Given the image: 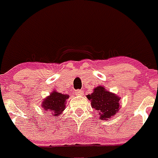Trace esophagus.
I'll use <instances>...</instances> for the list:
<instances>
[{"instance_id": "obj_1", "label": "esophagus", "mask_w": 158, "mask_h": 158, "mask_svg": "<svg viewBox=\"0 0 158 158\" xmlns=\"http://www.w3.org/2000/svg\"><path fill=\"white\" fill-rule=\"evenodd\" d=\"M76 93H77V96H81V95L83 94L81 90H77V91H76Z\"/></svg>"}]
</instances>
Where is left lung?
Masks as SVG:
<instances>
[{"mask_svg":"<svg viewBox=\"0 0 158 158\" xmlns=\"http://www.w3.org/2000/svg\"><path fill=\"white\" fill-rule=\"evenodd\" d=\"M91 101L92 107L98 112L100 119L108 121L118 112L120 105V97L105 88V86H98L93 89L92 94L86 96Z\"/></svg>","mask_w":158,"mask_h":158,"instance_id":"8db88e82","label":"left lung"}]
</instances>
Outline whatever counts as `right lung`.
I'll use <instances>...</instances> for the list:
<instances>
[{"label": "right lung", "instance_id": "right-lung-1", "mask_svg": "<svg viewBox=\"0 0 158 158\" xmlns=\"http://www.w3.org/2000/svg\"><path fill=\"white\" fill-rule=\"evenodd\" d=\"M69 98L67 94H62L61 92L53 90L41 102V107L43 111H49L54 117H57L66 108V100Z\"/></svg>", "mask_w": 158, "mask_h": 158}]
</instances>
